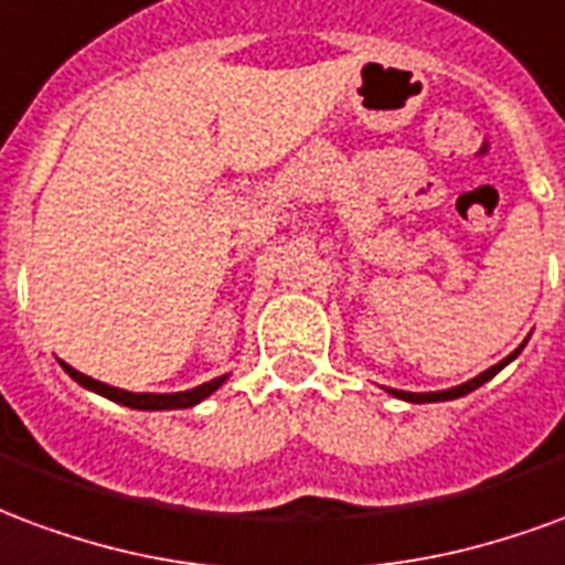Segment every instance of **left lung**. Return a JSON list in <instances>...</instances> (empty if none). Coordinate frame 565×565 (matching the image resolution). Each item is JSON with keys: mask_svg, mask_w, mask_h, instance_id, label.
Masks as SVG:
<instances>
[{"mask_svg": "<svg viewBox=\"0 0 565 565\" xmlns=\"http://www.w3.org/2000/svg\"><path fill=\"white\" fill-rule=\"evenodd\" d=\"M526 345V340L518 349H514L512 355L509 358H502L500 364H493V367H488L484 373H479L476 379H469V382H463V385H457V388H448V391H427V394H415V391H397V388H385L391 394V397H401V401L406 403H439V401H455V397H463V394H469V391H476L479 385H484L488 379H493L497 373H500L505 364H512L514 358L521 355V349Z\"/></svg>", "mask_w": 565, "mask_h": 565, "instance_id": "8db88e82", "label": "left lung"}]
</instances>
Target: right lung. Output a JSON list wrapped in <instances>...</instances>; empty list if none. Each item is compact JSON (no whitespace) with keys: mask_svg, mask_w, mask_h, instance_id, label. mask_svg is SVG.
Wrapping results in <instances>:
<instances>
[{"mask_svg":"<svg viewBox=\"0 0 565 565\" xmlns=\"http://www.w3.org/2000/svg\"><path fill=\"white\" fill-rule=\"evenodd\" d=\"M63 370L68 376L77 382V385H84V388L96 391L102 397H108V401L119 403V406H129V409H147V413H159V409H189V406H195L201 403L204 397H210L213 391L220 388L222 382L228 379L225 376H216L204 382V385H198V388H189V391H174V394H135V391H122V388H114V385H105V382H98L93 376H84V373H77L74 367H68L65 361H60Z\"/></svg>","mask_w":565,"mask_h":565,"instance_id":"right-lung-1","label":"right lung"}]
</instances>
